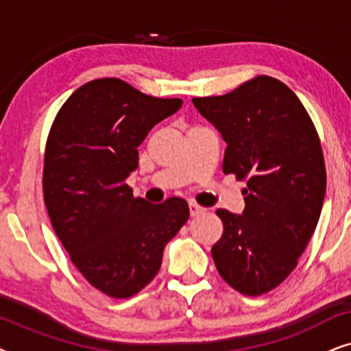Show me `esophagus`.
<instances>
[{"instance_id": "1", "label": "esophagus", "mask_w": 351, "mask_h": 351, "mask_svg": "<svg viewBox=\"0 0 351 351\" xmlns=\"http://www.w3.org/2000/svg\"><path fill=\"white\" fill-rule=\"evenodd\" d=\"M189 208H190V215L191 217H198V215H201L204 213V209L201 208V206H198L196 203H189Z\"/></svg>"}]
</instances>
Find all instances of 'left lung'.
<instances>
[{
  "label": "left lung",
  "mask_w": 351,
  "mask_h": 351,
  "mask_svg": "<svg viewBox=\"0 0 351 351\" xmlns=\"http://www.w3.org/2000/svg\"><path fill=\"white\" fill-rule=\"evenodd\" d=\"M193 105L227 143L223 174L247 179L243 214L217 210L225 232L214 263L233 289L265 294L294 270L318 225L326 193L318 134L299 97L270 76Z\"/></svg>",
  "instance_id": "1"
}]
</instances>
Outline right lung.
Returning a JSON list of instances; mask_svg holds the SVG:
<instances>
[{
    "mask_svg": "<svg viewBox=\"0 0 351 351\" xmlns=\"http://www.w3.org/2000/svg\"><path fill=\"white\" fill-rule=\"evenodd\" d=\"M180 99L142 94L118 78L94 80L66 99L47 137L45 203L71 262L95 289L126 299L160 271L166 244L190 217L185 199L152 204L124 184L150 129Z\"/></svg>",
    "mask_w": 351,
    "mask_h": 351,
    "instance_id": "1",
    "label": "right lung"
}]
</instances>
